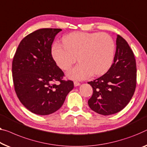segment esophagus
I'll return each instance as SVG.
<instances>
[{
  "instance_id": "esophagus-1",
  "label": "esophagus",
  "mask_w": 147,
  "mask_h": 147,
  "mask_svg": "<svg viewBox=\"0 0 147 147\" xmlns=\"http://www.w3.org/2000/svg\"><path fill=\"white\" fill-rule=\"evenodd\" d=\"M80 83H79L78 82H76V81H75V82H74V86H80Z\"/></svg>"
}]
</instances>
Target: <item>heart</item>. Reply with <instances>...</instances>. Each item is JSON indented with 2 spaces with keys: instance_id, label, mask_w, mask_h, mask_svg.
<instances>
[{
  "instance_id": "obj_1",
  "label": "heart",
  "mask_w": 147,
  "mask_h": 147,
  "mask_svg": "<svg viewBox=\"0 0 147 147\" xmlns=\"http://www.w3.org/2000/svg\"><path fill=\"white\" fill-rule=\"evenodd\" d=\"M51 53L57 65L64 71L78 59L80 63L68 71L67 76L73 80H85L94 74H104L110 69L114 60L115 43L104 33L74 32L63 38V44L54 43Z\"/></svg>"
}]
</instances>
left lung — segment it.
I'll list each match as a JSON object with an SVG mask.
<instances>
[{"label":"left lung","mask_w":147,"mask_h":147,"mask_svg":"<svg viewBox=\"0 0 147 147\" xmlns=\"http://www.w3.org/2000/svg\"><path fill=\"white\" fill-rule=\"evenodd\" d=\"M137 82L136 61L127 42L117 35L113 63L101 77L88 82L93 94L88 104L92 110L109 115L122 110L134 94Z\"/></svg>","instance_id":"obj_1"}]
</instances>
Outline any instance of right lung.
Here are the masks:
<instances>
[{"mask_svg": "<svg viewBox=\"0 0 147 147\" xmlns=\"http://www.w3.org/2000/svg\"><path fill=\"white\" fill-rule=\"evenodd\" d=\"M61 31L43 28L31 33L20 41L13 59L15 92L22 104L36 114L55 112L74 88L73 81L62 80L64 73L51 55V45Z\"/></svg>", "mask_w": 147, "mask_h": 147, "instance_id": "1", "label": "right lung"}]
</instances>
